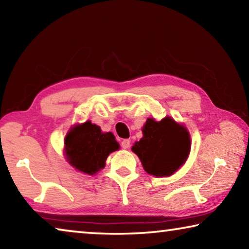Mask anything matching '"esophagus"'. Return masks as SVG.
Returning a JSON list of instances; mask_svg holds the SVG:
<instances>
[{"mask_svg": "<svg viewBox=\"0 0 249 249\" xmlns=\"http://www.w3.org/2000/svg\"><path fill=\"white\" fill-rule=\"evenodd\" d=\"M121 146L123 147L124 149H127V148H129V146H130V141H129V140H123V141H122V142H121Z\"/></svg>", "mask_w": 249, "mask_h": 249, "instance_id": "esophagus-1", "label": "esophagus"}]
</instances>
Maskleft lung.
<instances>
[{
	"label": "left lung",
	"mask_w": 249,
	"mask_h": 249,
	"mask_svg": "<svg viewBox=\"0 0 249 249\" xmlns=\"http://www.w3.org/2000/svg\"><path fill=\"white\" fill-rule=\"evenodd\" d=\"M142 137L132 150L140 158L144 170L155 177L174 175L187 161L191 149L189 130L170 116L161 121L147 119Z\"/></svg>",
	"instance_id": "1"
}]
</instances>
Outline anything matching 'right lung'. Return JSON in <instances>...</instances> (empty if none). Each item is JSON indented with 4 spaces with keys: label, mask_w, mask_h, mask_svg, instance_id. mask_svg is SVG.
I'll use <instances>...</instances> for the list:
<instances>
[{
    "label": "right lung",
    "mask_w": 249,
    "mask_h": 249,
    "mask_svg": "<svg viewBox=\"0 0 249 249\" xmlns=\"http://www.w3.org/2000/svg\"><path fill=\"white\" fill-rule=\"evenodd\" d=\"M120 149L111 132L103 133L90 121L75 124L65 137V156L69 165L83 174L93 176L103 169L108 155Z\"/></svg>",
    "instance_id": "add662e5"
}]
</instances>
